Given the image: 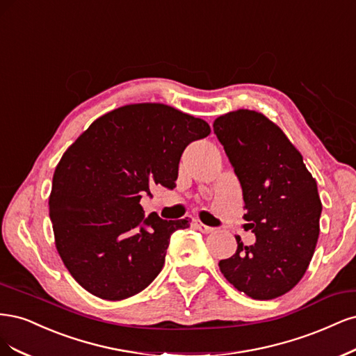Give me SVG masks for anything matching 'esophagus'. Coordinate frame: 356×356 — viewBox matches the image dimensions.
Segmentation results:
<instances>
[{
    "mask_svg": "<svg viewBox=\"0 0 356 356\" xmlns=\"http://www.w3.org/2000/svg\"><path fill=\"white\" fill-rule=\"evenodd\" d=\"M193 226L197 227L198 231H201L202 234H210V232L214 231V227H210V226H207V225H204L200 219H195V220H193Z\"/></svg>",
    "mask_w": 356,
    "mask_h": 356,
    "instance_id": "1",
    "label": "esophagus"
}]
</instances>
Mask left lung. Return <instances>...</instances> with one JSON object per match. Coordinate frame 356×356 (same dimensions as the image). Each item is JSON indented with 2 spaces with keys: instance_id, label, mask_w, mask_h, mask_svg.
Returning <instances> with one entry per match:
<instances>
[{
  "instance_id": "left-lung-1",
  "label": "left lung",
  "mask_w": 356,
  "mask_h": 356,
  "mask_svg": "<svg viewBox=\"0 0 356 356\" xmlns=\"http://www.w3.org/2000/svg\"><path fill=\"white\" fill-rule=\"evenodd\" d=\"M239 179L253 245L239 236L220 272L251 299L272 300L297 285L315 253L323 204L303 156L261 112L236 109L213 122Z\"/></svg>"
}]
</instances>
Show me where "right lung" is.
<instances>
[{
	"label": "right lung",
	"mask_w": 356,
	"mask_h": 356,
	"mask_svg": "<svg viewBox=\"0 0 356 356\" xmlns=\"http://www.w3.org/2000/svg\"><path fill=\"white\" fill-rule=\"evenodd\" d=\"M210 131L164 103H131L99 117L66 149L49 210L57 253L84 290L117 302L156 278L170 236L191 219H145L140 198L154 185L173 189L185 147Z\"/></svg>",
	"instance_id": "add662e5"
}]
</instances>
